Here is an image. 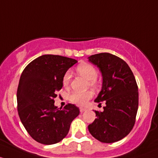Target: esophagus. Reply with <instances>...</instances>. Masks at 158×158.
Segmentation results:
<instances>
[{
  "instance_id": "esophagus-1",
  "label": "esophagus",
  "mask_w": 158,
  "mask_h": 158,
  "mask_svg": "<svg viewBox=\"0 0 158 158\" xmlns=\"http://www.w3.org/2000/svg\"><path fill=\"white\" fill-rule=\"evenodd\" d=\"M86 110H87V109L86 108H83V107H81V108H80V112H81V113H84V112L86 111Z\"/></svg>"
}]
</instances>
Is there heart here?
I'll return each mask as SVG.
<instances>
[{"mask_svg":"<svg viewBox=\"0 0 158 158\" xmlns=\"http://www.w3.org/2000/svg\"><path fill=\"white\" fill-rule=\"evenodd\" d=\"M77 71L80 75L83 76L84 78L88 80L89 86L91 88L94 89V90L98 88V84L96 80L98 76V72L94 66L90 64H87V63H82L77 67ZM71 74L70 71L65 72L62 78L63 85L68 86L71 81ZM92 97L93 93L91 91H86L84 93H73L70 97V99L73 103L77 104V105L85 106Z\"/></svg>","mask_w":158,"mask_h":158,"instance_id":"b5f03b06","label":"heart"}]
</instances>
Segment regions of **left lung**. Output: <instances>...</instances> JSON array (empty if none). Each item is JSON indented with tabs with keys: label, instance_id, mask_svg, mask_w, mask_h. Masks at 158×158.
Listing matches in <instances>:
<instances>
[{
	"label": "left lung",
	"instance_id": "left-lung-1",
	"mask_svg": "<svg viewBox=\"0 0 158 158\" xmlns=\"http://www.w3.org/2000/svg\"><path fill=\"white\" fill-rule=\"evenodd\" d=\"M103 77L101 91L95 102L104 101L103 112L95 111L97 118L88 126L93 137L103 143L123 139L131 131L139 108L137 83L127 63L104 52L88 57Z\"/></svg>",
	"mask_w": 158,
	"mask_h": 158
}]
</instances>
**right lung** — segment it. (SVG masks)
Masks as SVG:
<instances>
[{"mask_svg":"<svg viewBox=\"0 0 158 158\" xmlns=\"http://www.w3.org/2000/svg\"><path fill=\"white\" fill-rule=\"evenodd\" d=\"M77 60L61 55H44L31 61L20 76L17 93V110L21 123L37 142L53 144L69 131L80 110L68 103L64 109L55 106L62 78Z\"/></svg>","mask_w":158,"mask_h":158,"instance_id":"right-lung-1","label":"right lung"}]
</instances>
